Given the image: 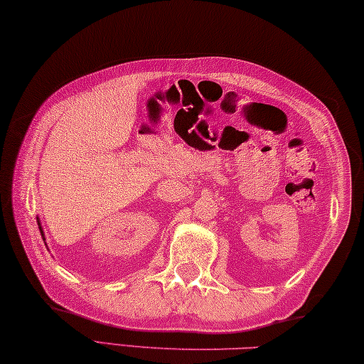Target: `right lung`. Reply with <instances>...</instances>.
<instances>
[{"label":"right lung","mask_w":364,"mask_h":364,"mask_svg":"<svg viewBox=\"0 0 364 364\" xmlns=\"http://www.w3.org/2000/svg\"><path fill=\"white\" fill-rule=\"evenodd\" d=\"M38 218V225H39V231H41V236H43V239H44V242H46V237H44V231H43V226H41V222H39V217H36ZM47 245V244H46Z\"/></svg>","instance_id":"obj_1"}]
</instances>
